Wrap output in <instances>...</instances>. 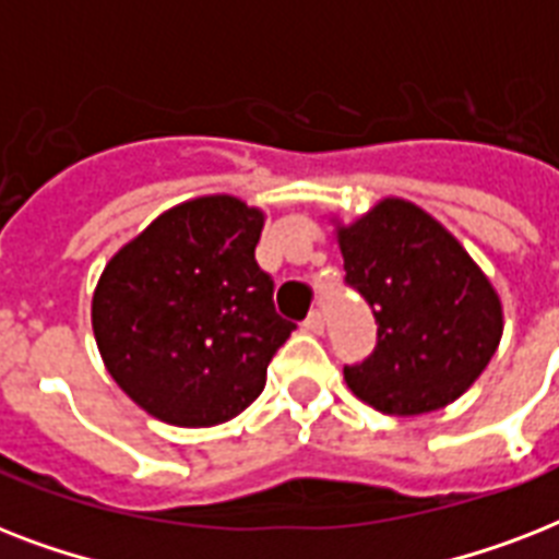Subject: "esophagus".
Returning <instances> with one entry per match:
<instances>
[{"mask_svg":"<svg viewBox=\"0 0 559 559\" xmlns=\"http://www.w3.org/2000/svg\"><path fill=\"white\" fill-rule=\"evenodd\" d=\"M305 331L316 333V336H319V333H324V310H313V313L307 316Z\"/></svg>","mask_w":559,"mask_h":559,"instance_id":"1","label":"esophagus"}]
</instances>
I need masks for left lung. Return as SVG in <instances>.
<instances>
[{"instance_id": "1", "label": "left lung", "mask_w": 559, "mask_h": 559, "mask_svg": "<svg viewBox=\"0 0 559 559\" xmlns=\"http://www.w3.org/2000/svg\"><path fill=\"white\" fill-rule=\"evenodd\" d=\"M345 284L377 322V345L345 382L385 415L447 406L485 371L502 340V305L464 246L406 200L340 228Z\"/></svg>"}]
</instances>
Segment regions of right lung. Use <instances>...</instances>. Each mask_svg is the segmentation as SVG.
<instances>
[{"label":"right lung","mask_w":559,"mask_h":559,"mask_svg":"<svg viewBox=\"0 0 559 559\" xmlns=\"http://www.w3.org/2000/svg\"><path fill=\"white\" fill-rule=\"evenodd\" d=\"M263 214L200 197L156 217L107 263L92 298L95 342L112 380L174 426L240 415L296 324L281 319L254 261Z\"/></svg>","instance_id":"obj_1"}]
</instances>
